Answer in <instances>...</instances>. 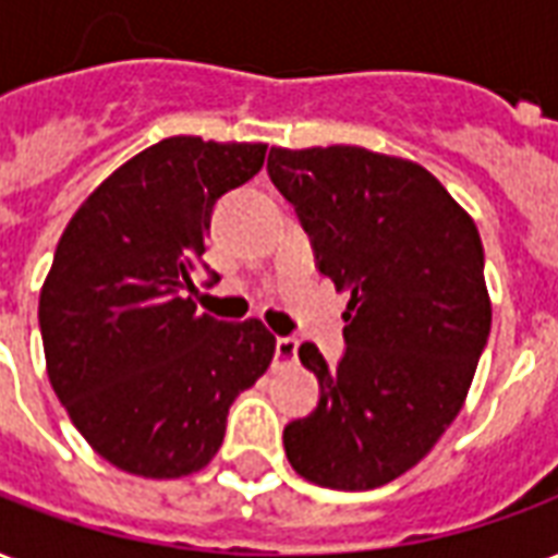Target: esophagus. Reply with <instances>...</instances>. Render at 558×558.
<instances>
[{
    "label": "esophagus",
    "instance_id": "esophagus-1",
    "mask_svg": "<svg viewBox=\"0 0 558 558\" xmlns=\"http://www.w3.org/2000/svg\"><path fill=\"white\" fill-rule=\"evenodd\" d=\"M295 354H299V340L295 337H278L275 340V363L278 366L295 361Z\"/></svg>",
    "mask_w": 558,
    "mask_h": 558
}]
</instances>
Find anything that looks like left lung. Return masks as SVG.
<instances>
[{
  "label": "left lung",
  "instance_id": "8db88e82",
  "mask_svg": "<svg viewBox=\"0 0 558 558\" xmlns=\"http://www.w3.org/2000/svg\"><path fill=\"white\" fill-rule=\"evenodd\" d=\"M266 171L295 206L319 275L352 292L340 361L313 342L299 349L319 402L283 428V449L322 488H378L426 458L464 405L490 333L482 239L405 159L271 147Z\"/></svg>",
  "mask_w": 558,
  "mask_h": 558
}]
</instances>
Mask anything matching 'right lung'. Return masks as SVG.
<instances>
[{"label":"right lung","mask_w":558,"mask_h":558,"mask_svg":"<svg viewBox=\"0 0 558 558\" xmlns=\"http://www.w3.org/2000/svg\"><path fill=\"white\" fill-rule=\"evenodd\" d=\"M266 144L174 135L121 165L76 209L40 290L52 390L114 468L177 478L206 468L227 411L266 373L275 337L259 319L197 313L213 209L259 174Z\"/></svg>","instance_id":"right-lung-1"}]
</instances>
